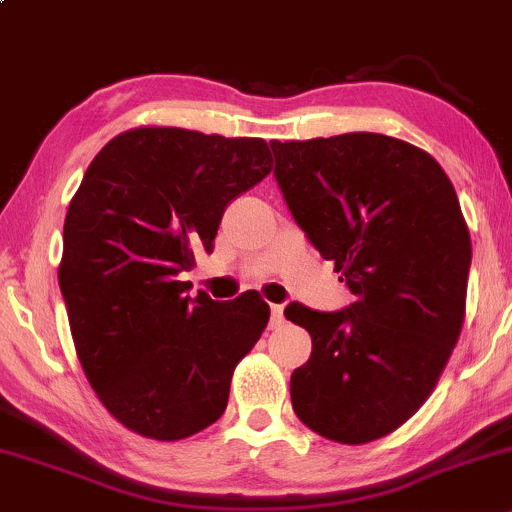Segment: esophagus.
I'll list each match as a JSON object with an SVG mask.
<instances>
[{
    "instance_id": "1",
    "label": "esophagus",
    "mask_w": 512,
    "mask_h": 512,
    "mask_svg": "<svg viewBox=\"0 0 512 512\" xmlns=\"http://www.w3.org/2000/svg\"><path fill=\"white\" fill-rule=\"evenodd\" d=\"M284 305H272V317H269V327L272 330H279L284 325Z\"/></svg>"
}]
</instances>
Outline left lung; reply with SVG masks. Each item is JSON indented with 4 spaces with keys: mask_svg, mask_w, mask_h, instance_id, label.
<instances>
[{
    "mask_svg": "<svg viewBox=\"0 0 512 512\" xmlns=\"http://www.w3.org/2000/svg\"><path fill=\"white\" fill-rule=\"evenodd\" d=\"M272 151L293 219L356 296L337 313L284 310L313 339L293 411L334 443H370L421 409L460 339L467 221L436 158L402 139L351 132Z\"/></svg>",
    "mask_w": 512,
    "mask_h": 512,
    "instance_id": "1",
    "label": "left lung"
}]
</instances>
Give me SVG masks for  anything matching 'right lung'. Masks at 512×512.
Instances as JSON below:
<instances>
[{
    "label": "right lung",
    "instance_id": "1",
    "mask_svg": "<svg viewBox=\"0 0 512 512\" xmlns=\"http://www.w3.org/2000/svg\"><path fill=\"white\" fill-rule=\"evenodd\" d=\"M269 163L264 139L137 127L98 151L69 202L57 279L76 356L139 436L182 440L219 421L233 370L267 327L260 296L190 298L178 274L211 252L223 211Z\"/></svg>",
    "mask_w": 512,
    "mask_h": 512
}]
</instances>
